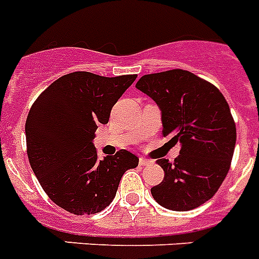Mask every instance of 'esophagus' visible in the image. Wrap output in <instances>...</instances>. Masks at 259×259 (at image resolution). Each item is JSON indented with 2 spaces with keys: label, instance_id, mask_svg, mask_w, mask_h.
<instances>
[{
  "label": "esophagus",
  "instance_id": "esophagus-1",
  "mask_svg": "<svg viewBox=\"0 0 259 259\" xmlns=\"http://www.w3.org/2000/svg\"><path fill=\"white\" fill-rule=\"evenodd\" d=\"M139 163H140L141 166H147V165L152 163V161L148 160V158H145V157H140V158H139Z\"/></svg>",
  "mask_w": 259,
  "mask_h": 259
}]
</instances>
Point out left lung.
Instances as JSON below:
<instances>
[{"mask_svg":"<svg viewBox=\"0 0 259 259\" xmlns=\"http://www.w3.org/2000/svg\"><path fill=\"white\" fill-rule=\"evenodd\" d=\"M136 89L161 111L163 136L181 144L174 162L157 160L165 171L152 187L157 203L171 211H190L215 195L228 174L236 145V124L220 90L183 69L145 74Z\"/></svg>","mask_w":259,"mask_h":259,"instance_id":"obj_1","label":"left lung"}]
</instances>
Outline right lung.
Wrapping results in <instances>:
<instances>
[{"mask_svg": "<svg viewBox=\"0 0 259 259\" xmlns=\"http://www.w3.org/2000/svg\"><path fill=\"white\" fill-rule=\"evenodd\" d=\"M136 74L103 77L73 72L37 97L26 120L30 165L55 204L74 215H93L114 200L119 182L139 157L121 149L98 160L94 138Z\"/></svg>", "mask_w": 259, "mask_h": 259, "instance_id": "1", "label": "right lung"}]
</instances>
